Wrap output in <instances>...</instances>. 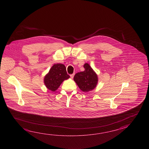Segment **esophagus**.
Listing matches in <instances>:
<instances>
[{"label": "esophagus", "instance_id": "esophagus-1", "mask_svg": "<svg viewBox=\"0 0 149 149\" xmlns=\"http://www.w3.org/2000/svg\"><path fill=\"white\" fill-rule=\"evenodd\" d=\"M74 73H73V74H71V75H70V77L72 79L73 78V77H74Z\"/></svg>", "mask_w": 149, "mask_h": 149}]
</instances>
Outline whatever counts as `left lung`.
<instances>
[{"label":"left lung","instance_id":"left-lung-1","mask_svg":"<svg viewBox=\"0 0 149 149\" xmlns=\"http://www.w3.org/2000/svg\"><path fill=\"white\" fill-rule=\"evenodd\" d=\"M85 70L82 72L76 73L73 80L82 92L91 91L96 87L98 82V77L88 63L84 65Z\"/></svg>","mask_w":149,"mask_h":149}]
</instances>
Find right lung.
I'll list each match as a JSON object with an SVG mask.
<instances>
[{
    "instance_id": "1",
    "label": "right lung",
    "mask_w": 149,
    "mask_h": 149,
    "mask_svg": "<svg viewBox=\"0 0 149 149\" xmlns=\"http://www.w3.org/2000/svg\"><path fill=\"white\" fill-rule=\"evenodd\" d=\"M70 78L68 74L66 68L63 64H54L48 73L45 76L44 82L47 88L55 92L60 87L64 80Z\"/></svg>"
}]
</instances>
